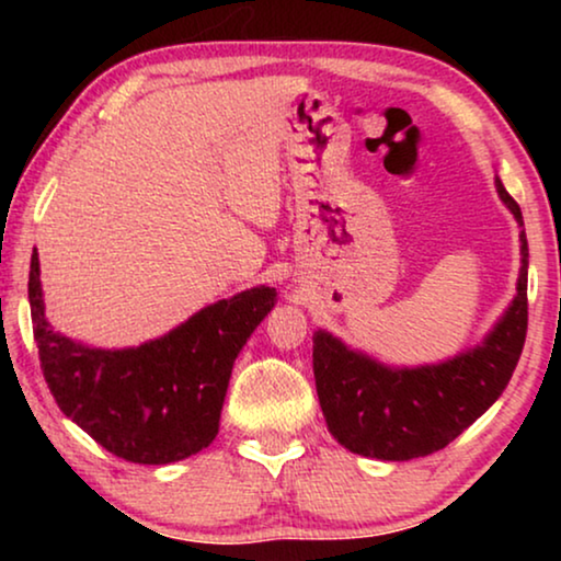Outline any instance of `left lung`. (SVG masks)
<instances>
[{"label": "left lung", "instance_id": "obj_1", "mask_svg": "<svg viewBox=\"0 0 561 561\" xmlns=\"http://www.w3.org/2000/svg\"><path fill=\"white\" fill-rule=\"evenodd\" d=\"M495 191L520 227L516 296L485 340L434 365L393 367L313 332V378L327 428L355 455L405 462L447 447L508 386L528 327V242L520 206L495 175Z\"/></svg>", "mask_w": 561, "mask_h": 561}]
</instances>
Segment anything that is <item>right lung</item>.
Wrapping results in <instances>:
<instances>
[{
    "instance_id": "add662e5",
    "label": "right lung",
    "mask_w": 561,
    "mask_h": 561,
    "mask_svg": "<svg viewBox=\"0 0 561 561\" xmlns=\"http://www.w3.org/2000/svg\"><path fill=\"white\" fill-rule=\"evenodd\" d=\"M27 296L58 409L106 451L135 465H171L209 447L234 359L278 301L275 288L257 286L204 306L140 347L102 350L56 332L45 319L37 252Z\"/></svg>"
}]
</instances>
